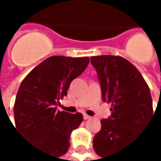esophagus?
<instances>
[{
  "mask_svg": "<svg viewBox=\"0 0 161 161\" xmlns=\"http://www.w3.org/2000/svg\"><path fill=\"white\" fill-rule=\"evenodd\" d=\"M83 117H84V119H85V120H89V119H91V116H89V115H87V114H84V115H83Z\"/></svg>",
  "mask_w": 161,
  "mask_h": 161,
  "instance_id": "obj_1",
  "label": "esophagus"
}]
</instances>
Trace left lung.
Segmentation results:
<instances>
[{
    "instance_id": "obj_1",
    "label": "left lung",
    "mask_w": 161,
    "mask_h": 161,
    "mask_svg": "<svg viewBox=\"0 0 161 161\" xmlns=\"http://www.w3.org/2000/svg\"><path fill=\"white\" fill-rule=\"evenodd\" d=\"M102 100L111 103V115L102 119L101 129L92 141L102 158L116 154L136 139L154 115L150 89L136 67L127 60L111 55L94 56Z\"/></svg>"
}]
</instances>
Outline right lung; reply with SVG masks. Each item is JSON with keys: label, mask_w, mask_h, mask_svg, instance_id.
<instances>
[{"label": "right lung", "mask_w": 161, "mask_h": 161, "mask_svg": "<svg viewBox=\"0 0 161 161\" xmlns=\"http://www.w3.org/2000/svg\"><path fill=\"white\" fill-rule=\"evenodd\" d=\"M88 57L52 56L23 80L14 104L16 129L34 147L61 157L69 148V135L83 120L81 113L57 109L73 79L88 66Z\"/></svg>", "instance_id": "add662e5"}]
</instances>
